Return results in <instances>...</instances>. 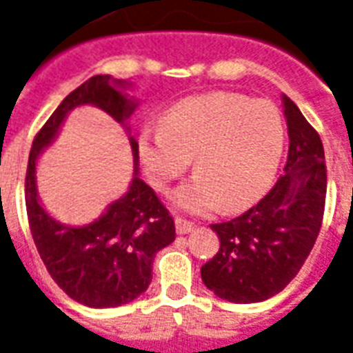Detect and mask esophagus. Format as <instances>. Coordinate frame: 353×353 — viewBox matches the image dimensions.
Wrapping results in <instances>:
<instances>
[{"mask_svg":"<svg viewBox=\"0 0 353 353\" xmlns=\"http://www.w3.org/2000/svg\"><path fill=\"white\" fill-rule=\"evenodd\" d=\"M174 226H176V232L179 234H190L193 230V223L188 219H182V217H176L174 219Z\"/></svg>","mask_w":353,"mask_h":353,"instance_id":"esophagus-1","label":"esophagus"}]
</instances>
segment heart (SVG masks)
I'll return each mask as SVG.
<instances>
[{
	"instance_id": "obj_1",
	"label": "heart",
	"mask_w": 353,
	"mask_h": 353,
	"mask_svg": "<svg viewBox=\"0 0 353 353\" xmlns=\"http://www.w3.org/2000/svg\"><path fill=\"white\" fill-rule=\"evenodd\" d=\"M285 127L272 103L215 92L176 103L163 128L145 130L139 154L158 190L190 168L195 179L174 191V206L206 214L219 204L239 210L269 185L283 152Z\"/></svg>"
}]
</instances>
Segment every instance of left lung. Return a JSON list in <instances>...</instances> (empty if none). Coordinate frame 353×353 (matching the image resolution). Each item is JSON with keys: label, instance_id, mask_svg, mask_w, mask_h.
<instances>
[{"label": "left lung", "instance_id": "left-lung-1", "mask_svg": "<svg viewBox=\"0 0 353 353\" xmlns=\"http://www.w3.org/2000/svg\"><path fill=\"white\" fill-rule=\"evenodd\" d=\"M283 106L289 132L283 174L245 214L212 225L221 247L201 269L204 285L236 304L261 302L285 289L322 226L327 174L321 136L285 95Z\"/></svg>", "mask_w": 353, "mask_h": 353}]
</instances>
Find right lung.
Here are the masks:
<instances>
[{"instance_id": "1", "label": "right lung", "mask_w": 353, "mask_h": 353, "mask_svg": "<svg viewBox=\"0 0 353 353\" xmlns=\"http://www.w3.org/2000/svg\"><path fill=\"white\" fill-rule=\"evenodd\" d=\"M112 83L110 75H94L60 103L32 139L26 173L27 219L38 254L54 283L90 307H117L138 299L151 283L157 252L174 241L169 210L138 174L127 195L88 226L60 225L38 202V154L51 143L68 112L79 105H95L119 123L130 117L136 105ZM130 143L138 162V143L134 139Z\"/></svg>"}]
</instances>
